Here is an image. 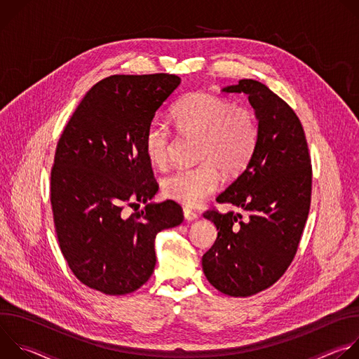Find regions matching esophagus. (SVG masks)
<instances>
[{
  "label": "esophagus",
  "instance_id": "1",
  "mask_svg": "<svg viewBox=\"0 0 359 359\" xmlns=\"http://www.w3.org/2000/svg\"><path fill=\"white\" fill-rule=\"evenodd\" d=\"M183 216H184V220H187V222H193V220L197 219V213L190 210V209H187V208L183 209Z\"/></svg>",
  "mask_w": 359,
  "mask_h": 359
}]
</instances>
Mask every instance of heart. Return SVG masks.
Returning a JSON list of instances; mask_svg holds the SVG:
<instances>
[{"label": "heart", "instance_id": "b5f03b06", "mask_svg": "<svg viewBox=\"0 0 359 359\" xmlns=\"http://www.w3.org/2000/svg\"><path fill=\"white\" fill-rule=\"evenodd\" d=\"M176 128L184 135L200 136L198 161L193 169H179L163 177L162 193L183 206L196 208L213 194L220 184V172L236 176L251 161L259 140L254 114L226 97L208 92H190L172 109ZM147 159L163 168L170 155V133L159 122L144 133Z\"/></svg>", "mask_w": 359, "mask_h": 359}]
</instances>
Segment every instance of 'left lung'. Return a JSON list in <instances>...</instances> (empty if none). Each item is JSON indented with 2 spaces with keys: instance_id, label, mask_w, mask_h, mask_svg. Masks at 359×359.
Listing matches in <instances>:
<instances>
[{
  "instance_id": "1",
  "label": "left lung",
  "mask_w": 359,
  "mask_h": 359,
  "mask_svg": "<svg viewBox=\"0 0 359 359\" xmlns=\"http://www.w3.org/2000/svg\"><path fill=\"white\" fill-rule=\"evenodd\" d=\"M223 92L248 96L259 140L243 173L216 198L245 210L248 220L204 213L219 233L201 266L220 292L248 297L273 285L294 259L310 210L311 161L299 119L264 83L241 79Z\"/></svg>"
}]
</instances>
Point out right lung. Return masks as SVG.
Wrapping results in <instances>:
<instances>
[{"mask_svg": "<svg viewBox=\"0 0 359 359\" xmlns=\"http://www.w3.org/2000/svg\"><path fill=\"white\" fill-rule=\"evenodd\" d=\"M179 85L169 74L108 76L86 92L60 137L50 172L55 231L89 288L123 295L142 287L156 266V234L183 222L177 203H148L158 184L143 144ZM137 201L145 210L125 218L124 204Z\"/></svg>", "mask_w": 359, "mask_h": 359, "instance_id": "add662e5", "label": "right lung"}]
</instances>
